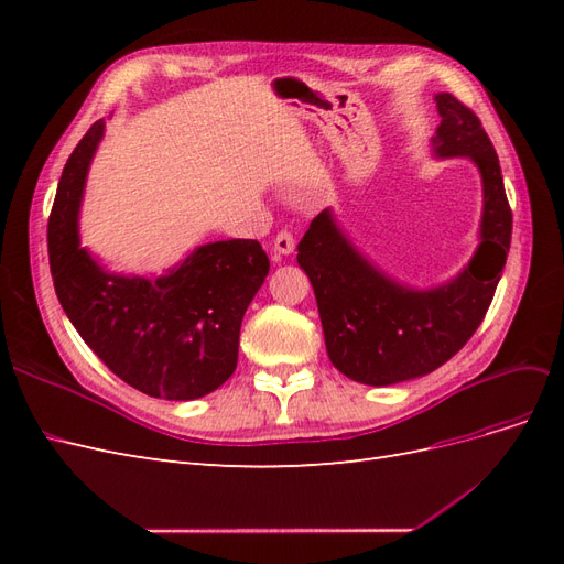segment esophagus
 <instances>
[{
  "label": "esophagus",
  "instance_id": "obj_1",
  "mask_svg": "<svg viewBox=\"0 0 564 564\" xmlns=\"http://www.w3.org/2000/svg\"><path fill=\"white\" fill-rule=\"evenodd\" d=\"M294 247H296V242H294V235L289 232V230L278 232L275 242H272V251H275V253H282V256H289V253H292V251H294Z\"/></svg>",
  "mask_w": 564,
  "mask_h": 564
}]
</instances>
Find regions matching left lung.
<instances>
[{
    "label": "left lung",
    "instance_id": "8db88e82",
    "mask_svg": "<svg viewBox=\"0 0 564 564\" xmlns=\"http://www.w3.org/2000/svg\"><path fill=\"white\" fill-rule=\"evenodd\" d=\"M440 127L433 155L468 158L482 178L480 245L445 284L416 289L392 280L340 230L332 209L313 218L296 261L317 299L332 365L367 386L425 377L454 357L480 327L497 292L513 232L503 176L480 119L452 94L435 96Z\"/></svg>",
    "mask_w": 564,
    "mask_h": 564
}]
</instances>
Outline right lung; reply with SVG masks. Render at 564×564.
Returning <instances> with one entry per match:
<instances>
[{
    "label": "right lung",
    "mask_w": 564,
    "mask_h": 564,
    "mask_svg": "<svg viewBox=\"0 0 564 564\" xmlns=\"http://www.w3.org/2000/svg\"><path fill=\"white\" fill-rule=\"evenodd\" d=\"M98 122L79 141L48 216V263L67 319L112 373L162 400H197L237 367L242 317L270 261L256 240L199 245L160 278L100 265L79 245V207Z\"/></svg>",
    "instance_id": "obj_1"
}]
</instances>
